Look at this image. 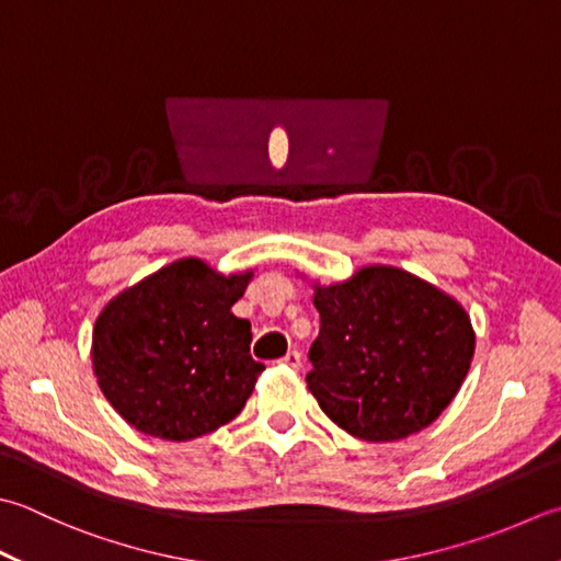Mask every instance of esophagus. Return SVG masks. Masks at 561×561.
I'll return each mask as SVG.
<instances>
[{"label": "esophagus", "mask_w": 561, "mask_h": 561, "mask_svg": "<svg viewBox=\"0 0 561 561\" xmlns=\"http://www.w3.org/2000/svg\"><path fill=\"white\" fill-rule=\"evenodd\" d=\"M282 365H287L291 369H299L301 367V353H299V350H289V353L282 357Z\"/></svg>", "instance_id": "obj_1"}]
</instances>
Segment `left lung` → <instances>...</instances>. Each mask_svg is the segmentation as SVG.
I'll return each mask as SVG.
<instances>
[{
    "label": "left lung",
    "mask_w": 561,
    "mask_h": 561,
    "mask_svg": "<svg viewBox=\"0 0 561 561\" xmlns=\"http://www.w3.org/2000/svg\"><path fill=\"white\" fill-rule=\"evenodd\" d=\"M313 289L321 331L306 383L328 419L369 443L403 440L431 425L474 357V328L462 306L387 265Z\"/></svg>",
    "instance_id": "8db88e82"
}]
</instances>
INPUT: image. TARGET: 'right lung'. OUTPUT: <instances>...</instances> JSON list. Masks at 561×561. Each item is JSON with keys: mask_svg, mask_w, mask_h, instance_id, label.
Returning a JSON list of instances; mask_svg holds the SVG:
<instances>
[{"mask_svg": "<svg viewBox=\"0 0 561 561\" xmlns=\"http://www.w3.org/2000/svg\"><path fill=\"white\" fill-rule=\"evenodd\" d=\"M250 277H224L184 257L104 306L92 365L121 419L160 440L186 443L243 411L265 369L250 355V321L230 311Z\"/></svg>", "mask_w": 561, "mask_h": 561, "instance_id": "right-lung-1", "label": "right lung"}]
</instances>
